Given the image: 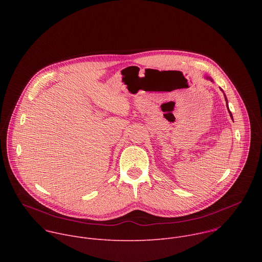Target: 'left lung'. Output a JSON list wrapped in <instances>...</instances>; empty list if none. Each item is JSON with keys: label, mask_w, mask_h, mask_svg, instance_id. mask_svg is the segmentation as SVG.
I'll list each match as a JSON object with an SVG mask.
<instances>
[{"label": "left lung", "mask_w": 262, "mask_h": 262, "mask_svg": "<svg viewBox=\"0 0 262 262\" xmlns=\"http://www.w3.org/2000/svg\"><path fill=\"white\" fill-rule=\"evenodd\" d=\"M225 99H226V102H227V98H226V97H225ZM227 106H228V105H227ZM228 110H229V108H228ZM229 113H230V116H231V118H232V114H231L230 111H229Z\"/></svg>", "instance_id": "8db88e82"}]
</instances>
